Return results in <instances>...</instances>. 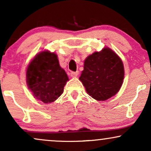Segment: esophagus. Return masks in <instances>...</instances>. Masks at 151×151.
I'll return each instance as SVG.
<instances>
[{
  "label": "esophagus",
  "instance_id": "34e87169",
  "mask_svg": "<svg viewBox=\"0 0 151 151\" xmlns=\"http://www.w3.org/2000/svg\"><path fill=\"white\" fill-rule=\"evenodd\" d=\"M78 74H79L78 71H76V72L72 71L71 73H70V76H71V77H73V78H76V77H77L78 76Z\"/></svg>",
  "mask_w": 151,
  "mask_h": 151
}]
</instances>
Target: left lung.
Returning <instances> with one entry per match:
<instances>
[{
	"label": "left lung",
	"mask_w": 151,
	"mask_h": 151,
	"mask_svg": "<svg viewBox=\"0 0 151 151\" xmlns=\"http://www.w3.org/2000/svg\"><path fill=\"white\" fill-rule=\"evenodd\" d=\"M124 75L122 60L112 50L105 47L85 59L79 79L89 95L98 101H105L118 92Z\"/></svg>",
	"instance_id": "1"
}]
</instances>
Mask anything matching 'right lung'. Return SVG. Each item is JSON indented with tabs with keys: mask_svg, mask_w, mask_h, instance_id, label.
<instances>
[{
	"mask_svg": "<svg viewBox=\"0 0 151 151\" xmlns=\"http://www.w3.org/2000/svg\"><path fill=\"white\" fill-rule=\"evenodd\" d=\"M27 83L37 99L45 104L55 101L64 92L68 78L59 66L57 55L42 51L32 59L27 67Z\"/></svg>",
	"mask_w": 151,
	"mask_h": 151,
	"instance_id": "add662e5",
	"label": "right lung"
}]
</instances>
